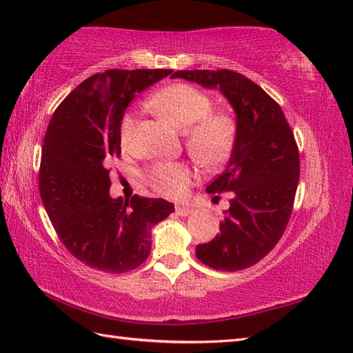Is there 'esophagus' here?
<instances>
[{
	"label": "esophagus",
	"mask_w": 353,
	"mask_h": 353,
	"mask_svg": "<svg viewBox=\"0 0 353 353\" xmlns=\"http://www.w3.org/2000/svg\"><path fill=\"white\" fill-rule=\"evenodd\" d=\"M192 212H194V208H191V206H182V205L176 206V215H179V216H188Z\"/></svg>",
	"instance_id": "obj_1"
}]
</instances>
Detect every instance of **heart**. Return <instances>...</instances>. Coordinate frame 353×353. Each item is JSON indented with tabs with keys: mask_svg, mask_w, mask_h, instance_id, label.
<instances>
[{
	"mask_svg": "<svg viewBox=\"0 0 353 353\" xmlns=\"http://www.w3.org/2000/svg\"><path fill=\"white\" fill-rule=\"evenodd\" d=\"M148 104L185 132L188 152L200 163L215 167L228 159L236 142L238 119L230 110H212L211 95L188 83H174L157 92ZM134 125L137 114L127 110L119 123L123 147L132 144ZM145 177L161 196L182 199L194 181V172L183 162H157Z\"/></svg>",
	"mask_w": 353,
	"mask_h": 353,
	"instance_id": "b5f03b06",
	"label": "heart"
}]
</instances>
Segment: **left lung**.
I'll return each mask as SVG.
<instances>
[{
  "instance_id": "obj_1",
  "label": "left lung",
  "mask_w": 353,
  "mask_h": 353,
  "mask_svg": "<svg viewBox=\"0 0 353 353\" xmlns=\"http://www.w3.org/2000/svg\"><path fill=\"white\" fill-rule=\"evenodd\" d=\"M181 77L219 88L235 109L238 137L228 167L208 185L209 194L232 191L220 234L199 244L197 258L221 272L256 264L274 249L291 219L301 176L299 148L279 104L250 79L230 70L176 71Z\"/></svg>"
}]
</instances>
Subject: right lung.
Instances as JSON below:
<instances>
[{
  "instance_id": "add662e5",
  "label": "right lung",
  "mask_w": 353,
  "mask_h": 353,
  "mask_svg": "<svg viewBox=\"0 0 353 353\" xmlns=\"http://www.w3.org/2000/svg\"><path fill=\"white\" fill-rule=\"evenodd\" d=\"M171 70H108L59 104L43 138L39 192L59 239L74 258L106 273L139 267L150 230L174 211L170 201L112 199L108 163L121 154L119 123L134 95Z\"/></svg>"
}]
</instances>
